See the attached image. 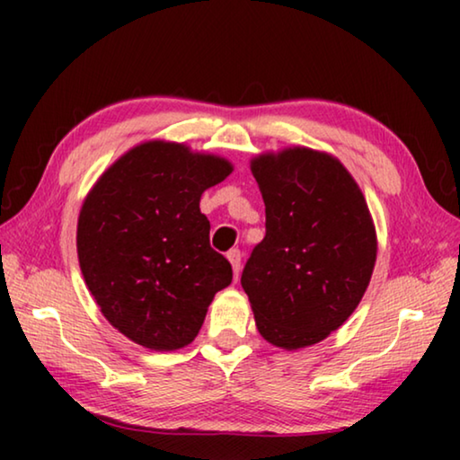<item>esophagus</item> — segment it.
Listing matches in <instances>:
<instances>
[{
  "label": "esophagus",
  "mask_w": 460,
  "mask_h": 460,
  "mask_svg": "<svg viewBox=\"0 0 460 460\" xmlns=\"http://www.w3.org/2000/svg\"><path fill=\"white\" fill-rule=\"evenodd\" d=\"M237 253V261H239V258H241V255H239V252H233V255H235Z\"/></svg>",
  "instance_id": "esophagus-1"
}]
</instances>
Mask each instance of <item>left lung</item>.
I'll return each mask as SVG.
<instances>
[{
	"mask_svg": "<svg viewBox=\"0 0 460 460\" xmlns=\"http://www.w3.org/2000/svg\"><path fill=\"white\" fill-rule=\"evenodd\" d=\"M233 172L221 155L144 142L107 168L84 199L76 253L109 324L152 351L197 339L215 294L233 279L211 247L202 192Z\"/></svg>",
	"mask_w": 460,
	"mask_h": 460,
	"instance_id": "left-lung-1",
	"label": "left lung"
}]
</instances>
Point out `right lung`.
Returning a JSON list of instances; mask_svg holds the SVG:
<instances>
[{
  "label": "right lung",
  "mask_w": 460,
  "mask_h": 460,
  "mask_svg": "<svg viewBox=\"0 0 460 460\" xmlns=\"http://www.w3.org/2000/svg\"><path fill=\"white\" fill-rule=\"evenodd\" d=\"M266 237L241 286L263 339L286 351L316 345L359 306L377 258L367 202L337 160L286 147L252 160Z\"/></svg>",
  "instance_id": "right-lung-1"
}]
</instances>
